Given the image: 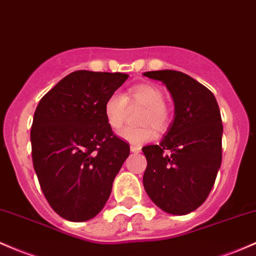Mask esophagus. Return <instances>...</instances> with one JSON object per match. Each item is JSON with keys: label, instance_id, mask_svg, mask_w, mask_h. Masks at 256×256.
Wrapping results in <instances>:
<instances>
[{"label": "esophagus", "instance_id": "1", "mask_svg": "<svg viewBox=\"0 0 256 256\" xmlns=\"http://www.w3.org/2000/svg\"><path fill=\"white\" fill-rule=\"evenodd\" d=\"M130 150L132 152V153H140V152H141V148L137 147V146H130Z\"/></svg>", "mask_w": 256, "mask_h": 256}]
</instances>
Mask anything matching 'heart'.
Instances as JSON below:
<instances>
[{"label": "heart", "instance_id": "1", "mask_svg": "<svg viewBox=\"0 0 256 256\" xmlns=\"http://www.w3.org/2000/svg\"><path fill=\"white\" fill-rule=\"evenodd\" d=\"M164 100V91L158 85L150 82L131 86L122 96L118 94H110L104 102L106 124L112 130L119 131L125 124L128 108H142L137 118V125L143 126L125 128L119 134V137L132 144L150 142L154 138V132L147 124L158 132H164L170 125V108Z\"/></svg>", "mask_w": 256, "mask_h": 256}]
</instances>
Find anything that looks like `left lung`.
I'll use <instances>...</instances> for the list:
<instances>
[{
	"mask_svg": "<svg viewBox=\"0 0 256 256\" xmlns=\"http://www.w3.org/2000/svg\"><path fill=\"white\" fill-rule=\"evenodd\" d=\"M166 86L174 120L159 144L142 148L147 159L146 192L171 215H186L206 202L222 158V122L216 98L193 78L176 70L143 72Z\"/></svg>",
	"mask_w": 256,
	"mask_h": 256,
	"instance_id": "left-lung-1",
	"label": "left lung"
}]
</instances>
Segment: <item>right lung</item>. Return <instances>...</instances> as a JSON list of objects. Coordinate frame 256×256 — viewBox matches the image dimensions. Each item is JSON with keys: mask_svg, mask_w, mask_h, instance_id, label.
Instances as JSON below:
<instances>
[{"mask_svg": "<svg viewBox=\"0 0 256 256\" xmlns=\"http://www.w3.org/2000/svg\"><path fill=\"white\" fill-rule=\"evenodd\" d=\"M128 78L76 70L36 108L30 132L34 169L50 206L66 220H91L103 209L130 154L104 116L106 100Z\"/></svg>", "mask_w": 256, "mask_h": 256, "instance_id": "obj_1", "label": "right lung"}]
</instances>
